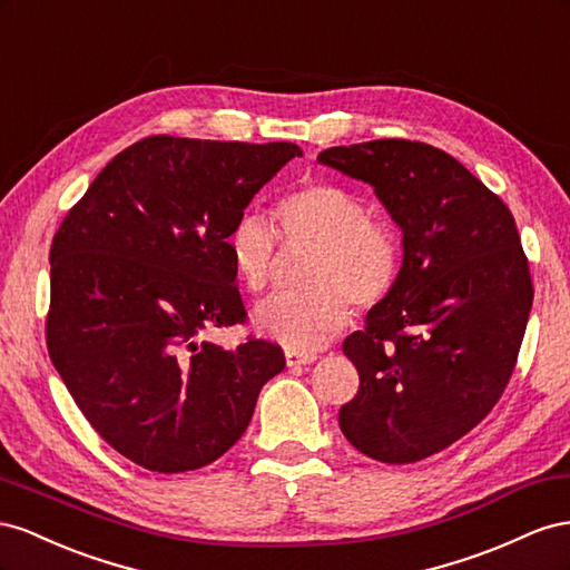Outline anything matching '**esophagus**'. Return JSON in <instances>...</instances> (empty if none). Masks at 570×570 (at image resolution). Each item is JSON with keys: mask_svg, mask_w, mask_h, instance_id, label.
<instances>
[{"mask_svg": "<svg viewBox=\"0 0 570 570\" xmlns=\"http://www.w3.org/2000/svg\"><path fill=\"white\" fill-rule=\"evenodd\" d=\"M286 355V365L288 367H294V365H307V363H313L315 361V353H301V351H286L284 353Z\"/></svg>", "mask_w": 570, "mask_h": 570, "instance_id": "esophagus-1", "label": "esophagus"}]
</instances>
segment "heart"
Returning a JSON list of instances; mask_svg holds the SVG:
<instances>
[{
	"label": "heart",
	"instance_id": "heart-1",
	"mask_svg": "<svg viewBox=\"0 0 570 570\" xmlns=\"http://www.w3.org/2000/svg\"><path fill=\"white\" fill-rule=\"evenodd\" d=\"M286 240H311L317 250L301 291H276L255 307L257 330L291 351H317L344 332L361 311L377 307L401 274V243L384 219L370 217L365 200L332 181H307L276 203ZM279 234L255 213H243L229 236L232 265L250 294L272 276Z\"/></svg>",
	"mask_w": 570,
	"mask_h": 570
}]
</instances>
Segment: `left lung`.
Returning a JSON list of instances; mask_svg holds the SVG:
<instances>
[{"label":"left lung","instance_id":"left-lung-1","mask_svg":"<svg viewBox=\"0 0 570 570\" xmlns=\"http://www.w3.org/2000/svg\"><path fill=\"white\" fill-rule=\"evenodd\" d=\"M317 159L375 186L403 232L394 291L344 341L361 386L338 428L370 459L422 461L480 425L515 370L534 296L515 219L428 142L382 138Z\"/></svg>","mask_w":570,"mask_h":570}]
</instances>
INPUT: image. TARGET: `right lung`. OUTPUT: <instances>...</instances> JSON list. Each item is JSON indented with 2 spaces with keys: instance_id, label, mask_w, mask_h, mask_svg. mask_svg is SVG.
Returning a JSON list of instances; mask_svg holds the SVG:
<instances>
[{
  "instance_id": "obj_1",
  "label": "right lung",
  "mask_w": 570,
  "mask_h": 570,
  "mask_svg": "<svg viewBox=\"0 0 570 570\" xmlns=\"http://www.w3.org/2000/svg\"><path fill=\"white\" fill-rule=\"evenodd\" d=\"M296 142L150 136L97 174L52 238L47 351L92 430L153 473L229 451L284 351L248 336L226 250L234 222Z\"/></svg>"
}]
</instances>
